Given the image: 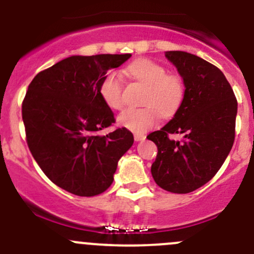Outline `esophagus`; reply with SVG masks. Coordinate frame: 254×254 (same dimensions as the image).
Wrapping results in <instances>:
<instances>
[{
	"instance_id": "esophagus-1",
	"label": "esophagus",
	"mask_w": 254,
	"mask_h": 254,
	"mask_svg": "<svg viewBox=\"0 0 254 254\" xmlns=\"http://www.w3.org/2000/svg\"><path fill=\"white\" fill-rule=\"evenodd\" d=\"M135 141H142V140L146 139V136L143 134H134Z\"/></svg>"
}]
</instances>
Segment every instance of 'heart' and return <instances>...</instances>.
<instances>
[{
	"label": "heart",
	"instance_id": "obj_1",
	"mask_svg": "<svg viewBox=\"0 0 254 254\" xmlns=\"http://www.w3.org/2000/svg\"><path fill=\"white\" fill-rule=\"evenodd\" d=\"M127 73L135 81L145 84L141 108H129L118 118V123L136 134L155 127L160 114L163 118L175 115L186 94L184 79L178 73H168L162 64L151 59H137L127 66ZM99 96L104 103L119 111L124 106V82L115 71L107 73L99 82Z\"/></svg>",
	"mask_w": 254,
	"mask_h": 254
}]
</instances>
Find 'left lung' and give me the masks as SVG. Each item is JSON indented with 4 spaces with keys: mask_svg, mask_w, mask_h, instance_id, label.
Here are the masks:
<instances>
[{
    "mask_svg": "<svg viewBox=\"0 0 254 254\" xmlns=\"http://www.w3.org/2000/svg\"><path fill=\"white\" fill-rule=\"evenodd\" d=\"M186 84L173 119L147 135L157 146L151 166L156 184L186 194L207 183L221 168L235 141L237 99L224 73L204 59L186 51H167ZM182 134L177 142L172 134Z\"/></svg>",
    "mask_w": 254,
    "mask_h": 254,
    "instance_id": "8db88e82",
    "label": "left lung"
}]
</instances>
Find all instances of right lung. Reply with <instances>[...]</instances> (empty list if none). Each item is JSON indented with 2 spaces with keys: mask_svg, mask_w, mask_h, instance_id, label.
Wrapping results in <instances>:
<instances>
[{
  "mask_svg": "<svg viewBox=\"0 0 254 254\" xmlns=\"http://www.w3.org/2000/svg\"><path fill=\"white\" fill-rule=\"evenodd\" d=\"M130 56H70L40 71L28 86L22 103L28 147L45 176L68 193L106 191L118 161L134 143L125 127L98 134L115 123L99 96V82Z\"/></svg>",
  "mask_w": 254,
  "mask_h": 254,
  "instance_id": "obj_1",
  "label": "right lung"
}]
</instances>
